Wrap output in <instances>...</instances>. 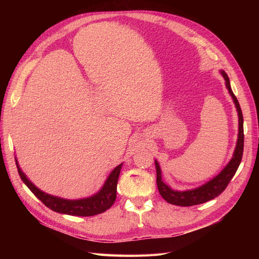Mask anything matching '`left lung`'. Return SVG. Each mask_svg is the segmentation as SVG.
<instances>
[{
    "label": "left lung",
    "instance_id": "8db88e82",
    "mask_svg": "<svg viewBox=\"0 0 259 259\" xmlns=\"http://www.w3.org/2000/svg\"><path fill=\"white\" fill-rule=\"evenodd\" d=\"M221 73L225 79L226 88L228 89V92L230 96L232 97V100L234 105H236L238 116H239V133H238V140L237 146L234 149V152L231 160L229 163L223 168V170L216 175L214 178L208 180L207 183L202 185L198 188L190 190L185 191H178L171 189L169 186H167L162 180V171L159 162L154 160L155 168H156V185H158V189L161 194V197L165 200L169 204L178 205V206H192L198 205L205 203L209 200H213L216 197H218L228 186L229 182L232 179V177L236 174V171L240 165L243 154V147H244V134H243V115L241 111V107L237 97L234 96V94L231 90L229 77L224 70H221Z\"/></svg>",
    "mask_w": 259,
    "mask_h": 259
}]
</instances>
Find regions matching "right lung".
<instances>
[{"label":"right lung","mask_w":259,"mask_h":259,"mask_svg":"<svg viewBox=\"0 0 259 259\" xmlns=\"http://www.w3.org/2000/svg\"><path fill=\"white\" fill-rule=\"evenodd\" d=\"M16 166L18 169V174L21 180L29 189L34 193L35 197L43 202L49 208L54 211H57L60 214H67L72 216H94L97 214H101L110 208L116 199V186L117 179H119L120 171L122 168L123 163L117 165L109 176L107 177L105 184L100 188V190L95 194L91 195L88 198L77 199V200H68L64 198L55 197V195L49 194L41 189H38L34 184L26 176V174L21 170L17 159Z\"/></svg>","instance_id":"1"}]
</instances>
